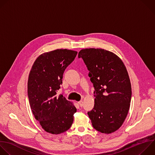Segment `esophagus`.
<instances>
[{
	"instance_id": "esophagus-1",
	"label": "esophagus",
	"mask_w": 155,
	"mask_h": 155,
	"mask_svg": "<svg viewBox=\"0 0 155 155\" xmlns=\"http://www.w3.org/2000/svg\"><path fill=\"white\" fill-rule=\"evenodd\" d=\"M78 104L79 105L80 107H82L83 105V101L82 100L79 101H78Z\"/></svg>"
}]
</instances>
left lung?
I'll list each match as a JSON object with an SVG mask.
<instances>
[{
  "label": "left lung",
  "mask_w": 155,
  "mask_h": 155,
  "mask_svg": "<svg viewBox=\"0 0 155 155\" xmlns=\"http://www.w3.org/2000/svg\"><path fill=\"white\" fill-rule=\"evenodd\" d=\"M87 70L95 91L94 107L87 113L92 127L98 131L110 134L125 121L130 107L131 86L121 59L102 48H84L78 53Z\"/></svg>",
  "instance_id": "left-lung-1"
}]
</instances>
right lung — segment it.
Returning <instances> with one entry per match:
<instances>
[{
  "label": "right lung",
  "instance_id": "obj_1",
  "mask_svg": "<svg viewBox=\"0 0 155 155\" xmlns=\"http://www.w3.org/2000/svg\"><path fill=\"white\" fill-rule=\"evenodd\" d=\"M77 51L57 49L40 55L30 70L27 84L30 106L35 119L47 133L58 134L68 130L77 108L72 101L57 94L63 73Z\"/></svg>",
  "mask_w": 155,
  "mask_h": 155
}]
</instances>
